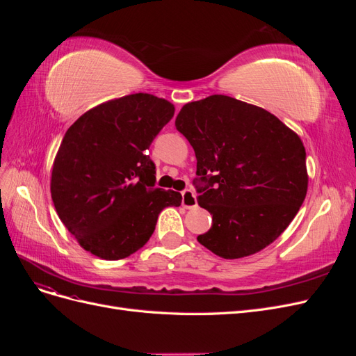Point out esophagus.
<instances>
[{"instance_id": "esophagus-1", "label": "esophagus", "mask_w": 356, "mask_h": 356, "mask_svg": "<svg viewBox=\"0 0 356 356\" xmlns=\"http://www.w3.org/2000/svg\"><path fill=\"white\" fill-rule=\"evenodd\" d=\"M182 207L187 208V209H191V208H196L197 207L196 195L190 188L182 191Z\"/></svg>"}]
</instances>
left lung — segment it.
<instances>
[{
    "mask_svg": "<svg viewBox=\"0 0 356 356\" xmlns=\"http://www.w3.org/2000/svg\"><path fill=\"white\" fill-rule=\"evenodd\" d=\"M175 126L195 149L193 184L199 204L212 215L199 243L234 260L277 239L307 193L298 135L260 106L225 95L186 104Z\"/></svg>",
    "mask_w": 356,
    "mask_h": 356,
    "instance_id": "obj_1",
    "label": "left lung"
}]
</instances>
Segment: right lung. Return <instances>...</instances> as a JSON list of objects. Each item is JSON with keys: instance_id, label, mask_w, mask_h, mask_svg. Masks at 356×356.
Masks as SVG:
<instances>
[{"instance_id": "1", "label": "right lung", "mask_w": 356, "mask_h": 356, "mask_svg": "<svg viewBox=\"0 0 356 356\" xmlns=\"http://www.w3.org/2000/svg\"><path fill=\"white\" fill-rule=\"evenodd\" d=\"M174 105L134 93L84 113L63 136L51 170L60 221L90 254L120 260L143 248L159 213L182 196L156 187L147 149L174 117Z\"/></svg>"}]
</instances>
